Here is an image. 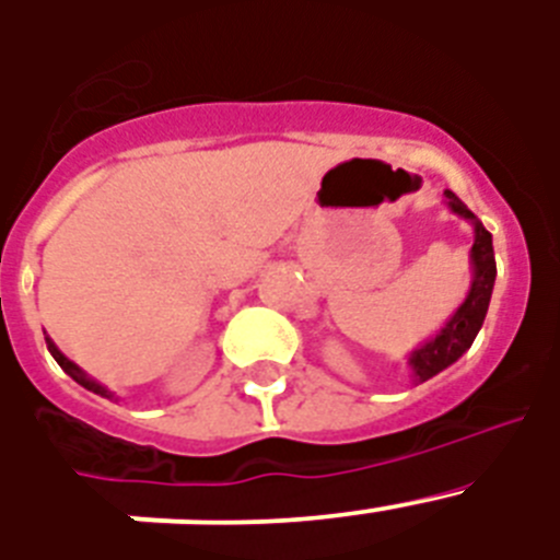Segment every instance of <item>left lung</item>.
<instances>
[{"mask_svg": "<svg viewBox=\"0 0 560 560\" xmlns=\"http://www.w3.org/2000/svg\"><path fill=\"white\" fill-rule=\"evenodd\" d=\"M446 205L454 215L465 219L474 226V246H471V289L465 294L463 305L448 316V323L427 339L420 348L409 353V370H412L415 384L434 378L446 368H452L454 361L471 348L477 339L479 328L485 323L488 305H491L493 294V280H497V260H493V237L491 232L485 230L482 221L474 215L463 201L446 190Z\"/></svg>", "mask_w": 560, "mask_h": 560, "instance_id": "8db88e82", "label": "left lung"}]
</instances>
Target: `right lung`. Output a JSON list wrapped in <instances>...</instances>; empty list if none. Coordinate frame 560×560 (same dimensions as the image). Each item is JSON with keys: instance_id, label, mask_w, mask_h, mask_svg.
<instances>
[{"instance_id": "right-lung-1", "label": "right lung", "mask_w": 560, "mask_h": 560, "mask_svg": "<svg viewBox=\"0 0 560 560\" xmlns=\"http://www.w3.org/2000/svg\"><path fill=\"white\" fill-rule=\"evenodd\" d=\"M44 339H47V350H49V353H52V359H56L58 364H61V370H63V373H67V375H72V378H75L78 384H81V387H86L89 393H95V395H101V398H108V400H117V395H114L112 389H108V387H103L101 381L89 378V375L83 373L81 368H78L75 361H69L67 355H63L61 350L56 348V341L49 339V336H44Z\"/></svg>"}]
</instances>
